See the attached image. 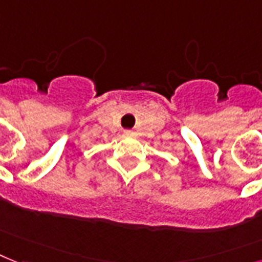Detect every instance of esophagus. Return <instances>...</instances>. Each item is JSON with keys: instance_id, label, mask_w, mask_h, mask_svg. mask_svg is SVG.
<instances>
[{"instance_id": "34e87169", "label": "esophagus", "mask_w": 262, "mask_h": 262, "mask_svg": "<svg viewBox=\"0 0 262 262\" xmlns=\"http://www.w3.org/2000/svg\"><path fill=\"white\" fill-rule=\"evenodd\" d=\"M125 137H131L133 135V131H124Z\"/></svg>"}]
</instances>
